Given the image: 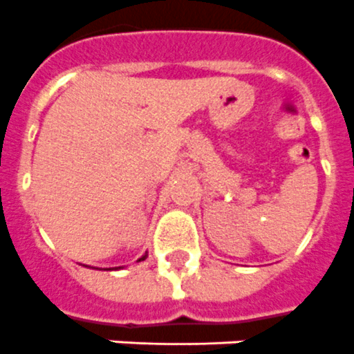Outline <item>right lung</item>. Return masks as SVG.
<instances>
[{
	"instance_id": "1",
	"label": "right lung",
	"mask_w": 354,
	"mask_h": 354,
	"mask_svg": "<svg viewBox=\"0 0 354 354\" xmlns=\"http://www.w3.org/2000/svg\"><path fill=\"white\" fill-rule=\"evenodd\" d=\"M145 257H147V255H143V257H142V259H140V261H145Z\"/></svg>"
}]
</instances>
